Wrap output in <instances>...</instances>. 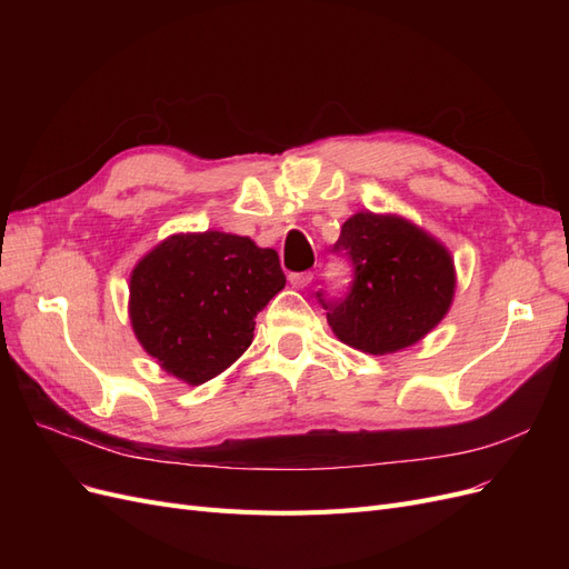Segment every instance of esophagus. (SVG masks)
<instances>
[{"label":"esophagus","mask_w":569,"mask_h":569,"mask_svg":"<svg viewBox=\"0 0 569 569\" xmlns=\"http://www.w3.org/2000/svg\"><path fill=\"white\" fill-rule=\"evenodd\" d=\"M311 280H313V272H291L289 274L291 287H297V289L308 287V284H311Z\"/></svg>","instance_id":"1"}]
</instances>
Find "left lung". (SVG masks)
Returning <instances> with one entry per match:
<instances>
[{"instance_id":"obj_1","label":"left lung","mask_w":569,"mask_h":569,"mask_svg":"<svg viewBox=\"0 0 569 569\" xmlns=\"http://www.w3.org/2000/svg\"><path fill=\"white\" fill-rule=\"evenodd\" d=\"M335 251L356 268L339 301H320L327 322L349 347L387 356L412 347L446 318L456 295L453 256L437 237L396 213H353Z\"/></svg>"}]
</instances>
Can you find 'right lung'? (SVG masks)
I'll return each mask as SVG.
<instances>
[{
  "mask_svg": "<svg viewBox=\"0 0 569 569\" xmlns=\"http://www.w3.org/2000/svg\"><path fill=\"white\" fill-rule=\"evenodd\" d=\"M284 282L278 251L249 237L170 234L130 272L132 332L161 370L197 387L249 349L253 318Z\"/></svg>",
  "mask_w": 569,
  "mask_h": 569,
  "instance_id": "add662e5",
  "label": "right lung"
}]
</instances>
